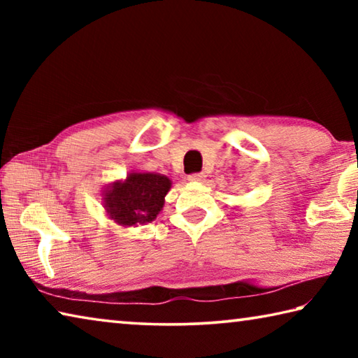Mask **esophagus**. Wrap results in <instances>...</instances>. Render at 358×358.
Wrapping results in <instances>:
<instances>
[{
    "instance_id": "obj_1",
    "label": "esophagus",
    "mask_w": 358,
    "mask_h": 358,
    "mask_svg": "<svg viewBox=\"0 0 358 358\" xmlns=\"http://www.w3.org/2000/svg\"><path fill=\"white\" fill-rule=\"evenodd\" d=\"M189 181H203L205 180V173H191L189 177H187Z\"/></svg>"
}]
</instances>
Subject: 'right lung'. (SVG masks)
Returning a JSON list of instances; mask_svg holds the SVG:
<instances>
[{"mask_svg": "<svg viewBox=\"0 0 358 358\" xmlns=\"http://www.w3.org/2000/svg\"><path fill=\"white\" fill-rule=\"evenodd\" d=\"M172 186L166 175L131 172L126 180L113 181L104 191V208L110 220L131 227L156 220Z\"/></svg>", "mask_w": 358, "mask_h": 358, "instance_id": "obj_1", "label": "right lung"}]
</instances>
